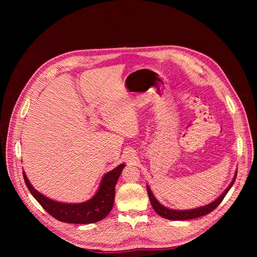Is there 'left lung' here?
I'll return each mask as SVG.
<instances>
[{
	"mask_svg": "<svg viewBox=\"0 0 257 257\" xmlns=\"http://www.w3.org/2000/svg\"><path fill=\"white\" fill-rule=\"evenodd\" d=\"M236 176H237V172H235L234 178H233L232 182L230 183V185L228 186V188H226V190L221 195H219L215 200H213L212 202H210L208 204H205L203 206H199V207L191 208V209H172V208H169V207L163 205L155 197V195L153 194L149 185H146V188H148V193H149L151 203H152L155 211L158 214H160L161 216H163L167 219H173V221H185V219H191V218H196V217L205 215V214L211 212L214 208H216L217 205L223 201L224 197L227 195V193L229 192V190L233 186L234 182L236 180Z\"/></svg>",
	"mask_w": 257,
	"mask_h": 257,
	"instance_id": "8db88e82",
	"label": "left lung"
}]
</instances>
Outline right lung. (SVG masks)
Masks as SVG:
<instances>
[{"label":"right lung","instance_id":"1","mask_svg":"<svg viewBox=\"0 0 257 257\" xmlns=\"http://www.w3.org/2000/svg\"><path fill=\"white\" fill-rule=\"evenodd\" d=\"M124 167L125 164H121L114 170L104 174L95 194L90 199L80 203H66L51 199L34 189L24 171L23 177L32 196L48 213L58 221L68 224H92L101 221L112 210L115 200L116 183Z\"/></svg>","mask_w":257,"mask_h":257}]
</instances>
